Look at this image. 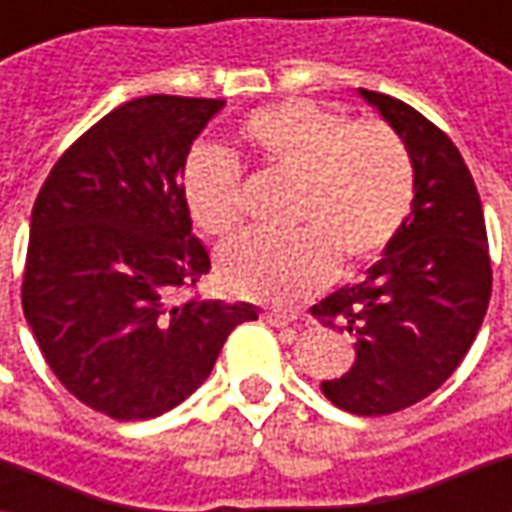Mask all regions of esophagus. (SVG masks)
I'll return each mask as SVG.
<instances>
[{"label": "esophagus", "instance_id": "obj_1", "mask_svg": "<svg viewBox=\"0 0 512 512\" xmlns=\"http://www.w3.org/2000/svg\"><path fill=\"white\" fill-rule=\"evenodd\" d=\"M265 322H267V325H273V327H290V325H293V319H290L287 313H276V310H267Z\"/></svg>", "mask_w": 512, "mask_h": 512}]
</instances>
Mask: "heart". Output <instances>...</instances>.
I'll list each match as a JSON object with an SVG mask.
<instances>
[{
  "mask_svg": "<svg viewBox=\"0 0 512 512\" xmlns=\"http://www.w3.org/2000/svg\"><path fill=\"white\" fill-rule=\"evenodd\" d=\"M242 139L267 170L296 179L290 233H245L219 253L233 296L293 307L322 290L333 267L356 273L376 262L410 219L416 170L402 136L379 119L285 99L253 110ZM182 196L196 227L227 239L245 222L242 168L222 150H193Z\"/></svg>",
  "mask_w": 512,
  "mask_h": 512,
  "instance_id": "obj_1",
  "label": "heart"
}]
</instances>
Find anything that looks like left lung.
<instances>
[{"instance_id":"left-lung-1","label":"left lung","mask_w":512,"mask_h":512,"mask_svg":"<svg viewBox=\"0 0 512 512\" xmlns=\"http://www.w3.org/2000/svg\"><path fill=\"white\" fill-rule=\"evenodd\" d=\"M362 96L413 159V210L362 282L310 313L356 344L350 373L322 382L327 399L356 416H387L422 402L459 367L487 313L493 267L479 190L450 136L402 99L364 88Z\"/></svg>"}]
</instances>
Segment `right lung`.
<instances>
[{"label": "right lung", "mask_w": 512, "mask_h": 512, "mask_svg": "<svg viewBox=\"0 0 512 512\" xmlns=\"http://www.w3.org/2000/svg\"><path fill=\"white\" fill-rule=\"evenodd\" d=\"M222 99L153 93L90 125L33 202L22 310L45 362L119 422L165 413L205 382L256 307L202 302L210 273L190 233L182 170ZM176 292L191 296L176 303Z\"/></svg>", "instance_id": "right-lung-1"}]
</instances>
